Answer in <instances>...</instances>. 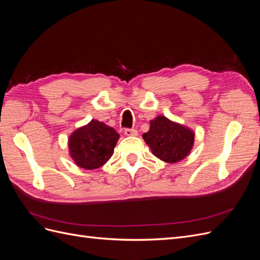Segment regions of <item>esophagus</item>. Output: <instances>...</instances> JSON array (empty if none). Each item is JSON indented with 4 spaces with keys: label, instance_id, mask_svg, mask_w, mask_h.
I'll list each match as a JSON object with an SVG mask.
<instances>
[{
    "label": "esophagus",
    "instance_id": "obj_1",
    "mask_svg": "<svg viewBox=\"0 0 260 260\" xmlns=\"http://www.w3.org/2000/svg\"><path fill=\"white\" fill-rule=\"evenodd\" d=\"M124 135L127 137H136L138 136V131L136 129H124Z\"/></svg>",
    "mask_w": 260,
    "mask_h": 260
}]
</instances>
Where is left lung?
<instances>
[{"instance_id":"8db88e82","label":"left lung","mask_w":260,"mask_h":260,"mask_svg":"<svg viewBox=\"0 0 260 260\" xmlns=\"http://www.w3.org/2000/svg\"><path fill=\"white\" fill-rule=\"evenodd\" d=\"M149 130L142 138L154 156L160 160L175 164L184 159L194 145L195 133L184 124L159 115L149 121Z\"/></svg>"}]
</instances>
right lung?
<instances>
[{
    "instance_id": "1",
    "label": "right lung",
    "mask_w": 260,
    "mask_h": 260,
    "mask_svg": "<svg viewBox=\"0 0 260 260\" xmlns=\"http://www.w3.org/2000/svg\"><path fill=\"white\" fill-rule=\"evenodd\" d=\"M119 138L114 128L92 119L69 136V155L78 167L98 169L111 158Z\"/></svg>"
}]
</instances>
